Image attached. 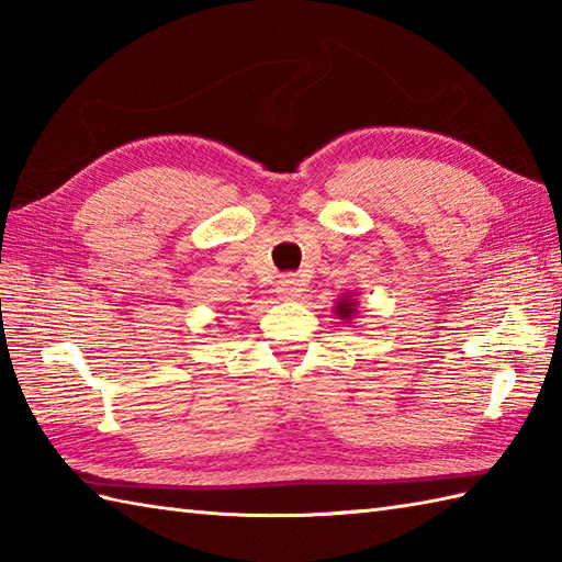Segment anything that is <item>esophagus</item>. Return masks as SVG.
<instances>
[{
	"instance_id": "esophagus-1",
	"label": "esophagus",
	"mask_w": 562,
	"mask_h": 562,
	"mask_svg": "<svg viewBox=\"0 0 562 562\" xmlns=\"http://www.w3.org/2000/svg\"><path fill=\"white\" fill-rule=\"evenodd\" d=\"M274 292H278L282 302H292L296 296H302L304 284L300 278H294V274H284V278H280L278 284H274Z\"/></svg>"
}]
</instances>
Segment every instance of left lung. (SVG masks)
Listing matches in <instances>:
<instances>
[{
    "instance_id": "obj_1",
    "label": "left lung",
    "mask_w": 562,
    "mask_h": 562,
    "mask_svg": "<svg viewBox=\"0 0 562 562\" xmlns=\"http://www.w3.org/2000/svg\"><path fill=\"white\" fill-rule=\"evenodd\" d=\"M357 308H360V302H357V292H348V294L340 296L336 306H333V314H336L342 321V324H352L355 316L360 314Z\"/></svg>"
}]
</instances>
